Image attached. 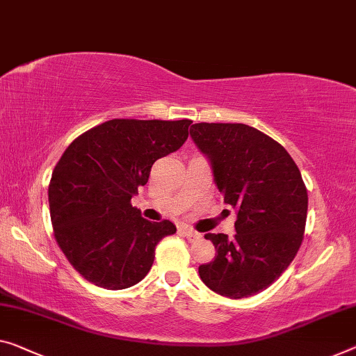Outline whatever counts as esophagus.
<instances>
[{"label": "esophagus", "mask_w": 356, "mask_h": 356, "mask_svg": "<svg viewBox=\"0 0 356 356\" xmlns=\"http://www.w3.org/2000/svg\"><path fill=\"white\" fill-rule=\"evenodd\" d=\"M181 232L188 237V240H191V242H197V240L202 238V235L199 232H195L194 229H189V227H183Z\"/></svg>", "instance_id": "1"}]
</instances>
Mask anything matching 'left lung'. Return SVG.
I'll use <instances>...</instances> for the list:
<instances>
[{"label":"left lung","mask_w":356,"mask_h":356,"mask_svg":"<svg viewBox=\"0 0 356 356\" xmlns=\"http://www.w3.org/2000/svg\"><path fill=\"white\" fill-rule=\"evenodd\" d=\"M191 138L209 159L235 234H205L215 259L199 267L221 296L242 299L269 288L296 256L307 220V189L288 151L245 124H194Z\"/></svg>","instance_id":"1"}]
</instances>
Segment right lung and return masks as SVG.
I'll return each mask as SVG.
<instances>
[{
	"label": "right lung",
	"instance_id": "add662e5",
	"mask_svg": "<svg viewBox=\"0 0 356 356\" xmlns=\"http://www.w3.org/2000/svg\"><path fill=\"white\" fill-rule=\"evenodd\" d=\"M189 119H111L87 130L57 162L49 183L54 235L86 280L124 289L143 280L175 224L151 222L130 204L152 163L188 140Z\"/></svg>",
	"mask_w": 356,
	"mask_h": 356
}]
</instances>
